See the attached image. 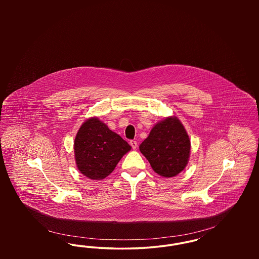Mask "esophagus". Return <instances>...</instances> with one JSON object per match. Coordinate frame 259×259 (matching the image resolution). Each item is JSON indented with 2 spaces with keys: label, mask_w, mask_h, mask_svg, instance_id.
Returning a JSON list of instances; mask_svg holds the SVG:
<instances>
[{
  "label": "esophagus",
  "mask_w": 259,
  "mask_h": 259,
  "mask_svg": "<svg viewBox=\"0 0 259 259\" xmlns=\"http://www.w3.org/2000/svg\"><path fill=\"white\" fill-rule=\"evenodd\" d=\"M130 145H131V147L133 149H136V148H138V143L134 141V140H132V141H130Z\"/></svg>",
  "instance_id": "esophagus-1"
}]
</instances>
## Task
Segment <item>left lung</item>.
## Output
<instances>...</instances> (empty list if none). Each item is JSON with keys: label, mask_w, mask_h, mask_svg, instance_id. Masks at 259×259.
<instances>
[{"label": "left lung", "mask_w": 259, "mask_h": 259, "mask_svg": "<svg viewBox=\"0 0 259 259\" xmlns=\"http://www.w3.org/2000/svg\"><path fill=\"white\" fill-rule=\"evenodd\" d=\"M140 150L154 172L172 178L188 163L190 140L183 123L176 116H169L153 126Z\"/></svg>", "instance_id": "obj_1"}]
</instances>
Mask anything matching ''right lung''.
<instances>
[{"label": "right lung", "mask_w": 259, "mask_h": 259, "mask_svg": "<svg viewBox=\"0 0 259 259\" xmlns=\"http://www.w3.org/2000/svg\"><path fill=\"white\" fill-rule=\"evenodd\" d=\"M130 149L126 141L97 117L84 121L74 139L76 167L91 180H103L108 177Z\"/></svg>", "instance_id": "1"}]
</instances>
